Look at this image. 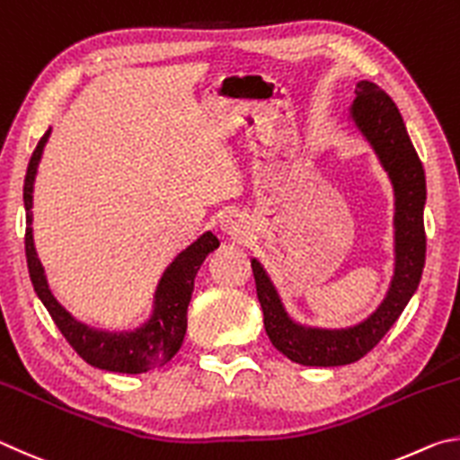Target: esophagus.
Wrapping results in <instances>:
<instances>
[{
    "label": "esophagus",
    "mask_w": 460,
    "mask_h": 460,
    "mask_svg": "<svg viewBox=\"0 0 460 460\" xmlns=\"http://www.w3.org/2000/svg\"><path fill=\"white\" fill-rule=\"evenodd\" d=\"M222 230L226 232V234H230L234 238H244L248 234V230H251V226H248V220L244 214L232 209V212H228L222 217Z\"/></svg>",
    "instance_id": "esophagus-1"
}]
</instances>
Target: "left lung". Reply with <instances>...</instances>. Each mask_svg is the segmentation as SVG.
Masks as SVG:
<instances>
[{
    "label": "left lung",
    "instance_id": "obj_1",
    "mask_svg": "<svg viewBox=\"0 0 460 460\" xmlns=\"http://www.w3.org/2000/svg\"><path fill=\"white\" fill-rule=\"evenodd\" d=\"M349 115L380 157L394 185L396 264L388 295L366 321L349 329H313L295 323L287 315L275 285L262 264L252 259L256 295L264 313L269 340L283 356L301 366H345L372 351L412 299L426 261V177L398 107L380 86L361 80L356 86V101Z\"/></svg>",
    "mask_w": 460,
    "mask_h": 460
}]
</instances>
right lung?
Wrapping results in <instances>:
<instances>
[{"instance_id":"1","label":"right lung","mask_w":460,"mask_h":460,"mask_svg":"<svg viewBox=\"0 0 460 460\" xmlns=\"http://www.w3.org/2000/svg\"><path fill=\"white\" fill-rule=\"evenodd\" d=\"M52 128H48L42 139L38 141L31 159L28 164L26 181H23V206H26V259L28 270L34 291L50 313L56 327L66 337L80 358L86 364L99 369L119 374H143L149 369L164 366L172 359L177 349L181 348L185 329H188V305L193 291V279H196L201 262L206 256L216 251L220 243L206 232L196 243L190 244L183 252L175 256V261L165 269L161 277L155 301H153V313L149 321L135 332L111 333L102 329L88 327L80 323L70 313L56 301L44 275V267L40 262L31 236V199H34V180L38 172L40 157H42L44 145L50 137Z\"/></svg>"}]
</instances>
